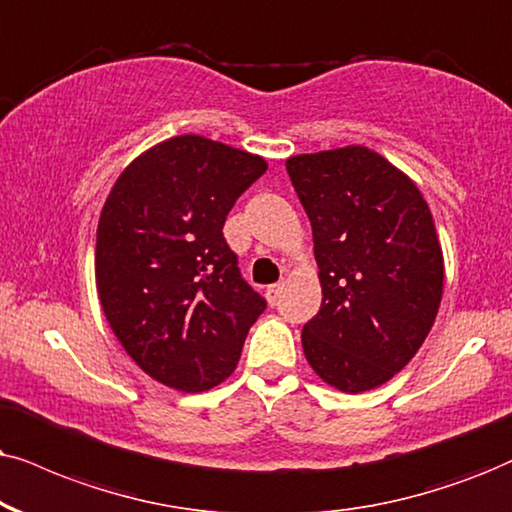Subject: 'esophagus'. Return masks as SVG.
Instances as JSON below:
<instances>
[{"mask_svg":"<svg viewBox=\"0 0 512 512\" xmlns=\"http://www.w3.org/2000/svg\"><path fill=\"white\" fill-rule=\"evenodd\" d=\"M278 295H281V283H274V286L267 288V300H269V304H276Z\"/></svg>","mask_w":512,"mask_h":512,"instance_id":"34e87169","label":"esophagus"}]
</instances>
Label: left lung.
Segmentation results:
<instances>
[{
  "label": "left lung",
  "mask_w": 512,
  "mask_h": 512,
  "mask_svg": "<svg viewBox=\"0 0 512 512\" xmlns=\"http://www.w3.org/2000/svg\"><path fill=\"white\" fill-rule=\"evenodd\" d=\"M314 236L321 309L302 328L309 366L335 390L387 383L413 359L444 288V257L418 186L366 146L286 160Z\"/></svg>",
  "instance_id": "1"
}]
</instances>
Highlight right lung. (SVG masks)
<instances>
[{"label": "right lung", "mask_w": 512, "mask_h": 512, "mask_svg": "<svg viewBox=\"0 0 512 512\" xmlns=\"http://www.w3.org/2000/svg\"><path fill=\"white\" fill-rule=\"evenodd\" d=\"M267 160L181 134L129 163L96 229V290L141 371L179 392L224 383L267 302L243 281L224 222Z\"/></svg>", "instance_id": "add662e5"}]
</instances>
